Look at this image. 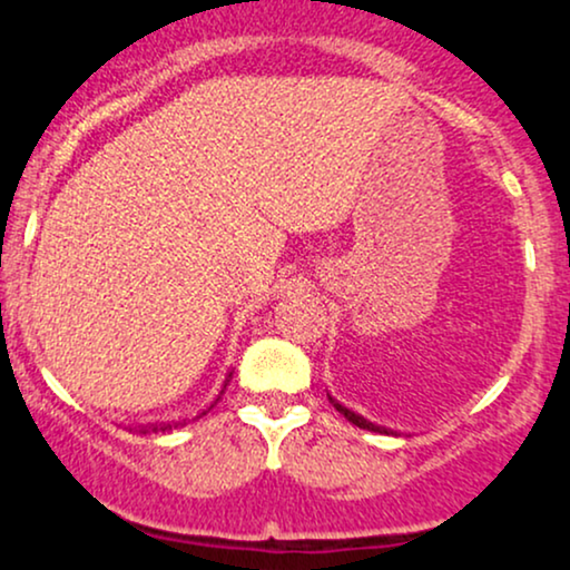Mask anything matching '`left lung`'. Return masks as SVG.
Wrapping results in <instances>:
<instances>
[{"label": "left lung", "mask_w": 570, "mask_h": 570, "mask_svg": "<svg viewBox=\"0 0 570 570\" xmlns=\"http://www.w3.org/2000/svg\"><path fill=\"white\" fill-rule=\"evenodd\" d=\"M330 402H332V404H335V410H337V412H343V415H345V417H348V421L353 423V426H358V429H367V431H383L381 426H375V423H370V421H367V417L356 415V412H353V410H348V407H343V404H340V402H335V399H332V396H330Z\"/></svg>", "instance_id": "left-lung-1"}]
</instances>
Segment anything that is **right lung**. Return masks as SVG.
<instances>
[{
	"instance_id": "1",
	"label": "right lung",
	"mask_w": 570,
	"mask_h": 570,
	"mask_svg": "<svg viewBox=\"0 0 570 570\" xmlns=\"http://www.w3.org/2000/svg\"><path fill=\"white\" fill-rule=\"evenodd\" d=\"M227 377H233V375H227ZM230 383V381H227ZM225 383V385H227ZM222 394H225V391H222ZM176 426H181V423H155V426H149V429H141V434H147V431H155V434H158V431H171V429H176Z\"/></svg>"
}]
</instances>
